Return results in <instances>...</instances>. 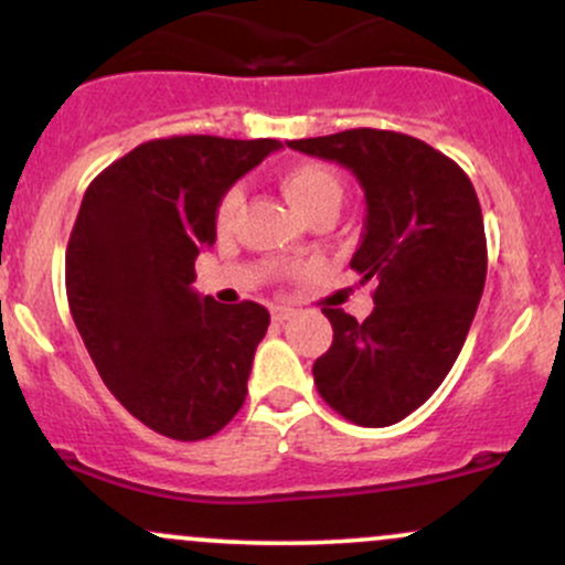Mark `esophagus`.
<instances>
[{"label":"esophagus","instance_id":"obj_1","mask_svg":"<svg viewBox=\"0 0 565 565\" xmlns=\"http://www.w3.org/2000/svg\"><path fill=\"white\" fill-rule=\"evenodd\" d=\"M295 313H297V310L289 308V305H274V308H270V316H274V321H278V323L291 319Z\"/></svg>","mask_w":565,"mask_h":565}]
</instances>
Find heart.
<instances>
[{
  "label": "heart",
  "mask_w": 565,
  "mask_h": 565,
  "mask_svg": "<svg viewBox=\"0 0 565 565\" xmlns=\"http://www.w3.org/2000/svg\"><path fill=\"white\" fill-rule=\"evenodd\" d=\"M281 191L291 206H295L297 215H308L316 206H340L342 199V185L337 180V174L329 170L327 164L319 161H297L289 164L281 172ZM244 191L242 185H231L217 201V228H231L233 220H236L238 210H242Z\"/></svg>",
  "instance_id": "heart-1"
}]
</instances>
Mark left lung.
<instances>
[{"mask_svg": "<svg viewBox=\"0 0 565 565\" xmlns=\"http://www.w3.org/2000/svg\"><path fill=\"white\" fill-rule=\"evenodd\" d=\"M287 146L348 167L366 196L350 268L374 281V310L355 321L323 308L334 340L313 364L316 387L350 423L395 425L449 374L481 302L486 233L476 188L457 161L391 129Z\"/></svg>", "mask_w": 565, "mask_h": 565, "instance_id": "1", "label": "left lung"}]
</instances>
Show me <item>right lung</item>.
I'll list each match as a JSON object with an SVG mask.
<instances>
[{"instance_id":"right-lung-1","label":"right lung","mask_w":565,"mask_h":565,"mask_svg":"<svg viewBox=\"0 0 565 565\" xmlns=\"http://www.w3.org/2000/svg\"><path fill=\"white\" fill-rule=\"evenodd\" d=\"M281 142L174 135L148 140L89 183L66 249L68 308L97 372L142 425L215 436L246 398L270 313L191 289L215 244L217 201Z\"/></svg>"}]
</instances>
